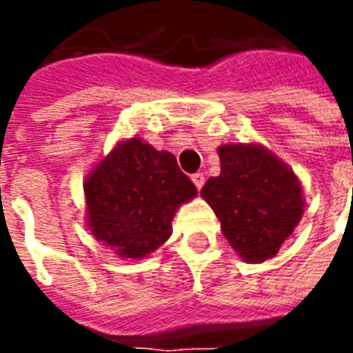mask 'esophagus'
<instances>
[{
    "mask_svg": "<svg viewBox=\"0 0 353 353\" xmlns=\"http://www.w3.org/2000/svg\"><path fill=\"white\" fill-rule=\"evenodd\" d=\"M191 179H192V183L196 185V189H202V185H204V174H202V172H196V174H192L191 176Z\"/></svg>",
    "mask_w": 353,
    "mask_h": 353,
    "instance_id": "obj_1",
    "label": "esophagus"
}]
</instances>
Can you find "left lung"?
<instances>
[{"mask_svg":"<svg viewBox=\"0 0 353 353\" xmlns=\"http://www.w3.org/2000/svg\"><path fill=\"white\" fill-rule=\"evenodd\" d=\"M221 174L202 187L221 230L240 257L252 263L274 257L303 217V191L295 174L259 145L217 149Z\"/></svg>","mask_w":353,"mask_h":353,"instance_id":"obj_1","label":"left lung"}]
</instances>
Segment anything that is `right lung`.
Listing matches in <instances>:
<instances>
[{
    "mask_svg": "<svg viewBox=\"0 0 353 353\" xmlns=\"http://www.w3.org/2000/svg\"><path fill=\"white\" fill-rule=\"evenodd\" d=\"M85 196L94 236L119 255L139 259L168 240L172 217L196 196V187L174 154L134 138L88 174Z\"/></svg>",
    "mask_w": 353,
    "mask_h": 353,
    "instance_id": "obj_1",
    "label": "right lung"
}]
</instances>
